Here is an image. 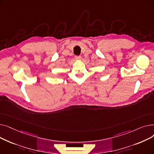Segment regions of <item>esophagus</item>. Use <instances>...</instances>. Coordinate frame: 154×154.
<instances>
[{
	"instance_id": "34e87169",
	"label": "esophagus",
	"mask_w": 154,
	"mask_h": 154,
	"mask_svg": "<svg viewBox=\"0 0 154 154\" xmlns=\"http://www.w3.org/2000/svg\"><path fill=\"white\" fill-rule=\"evenodd\" d=\"M82 59V57L81 56H75V59L77 60H79Z\"/></svg>"
}]
</instances>
